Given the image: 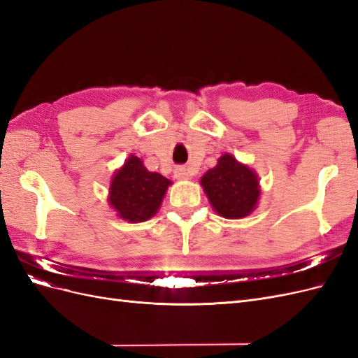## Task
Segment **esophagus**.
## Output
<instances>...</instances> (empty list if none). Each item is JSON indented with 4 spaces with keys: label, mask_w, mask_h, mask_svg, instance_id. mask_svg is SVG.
<instances>
[{
    "label": "esophagus",
    "mask_w": 358,
    "mask_h": 358,
    "mask_svg": "<svg viewBox=\"0 0 358 358\" xmlns=\"http://www.w3.org/2000/svg\"><path fill=\"white\" fill-rule=\"evenodd\" d=\"M175 178H176V179H180V180L188 179V178H189V170L185 169V167H182V166L176 167V169H175Z\"/></svg>",
    "instance_id": "1"
}]
</instances>
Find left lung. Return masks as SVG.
<instances>
[{"mask_svg":"<svg viewBox=\"0 0 358 358\" xmlns=\"http://www.w3.org/2000/svg\"><path fill=\"white\" fill-rule=\"evenodd\" d=\"M201 185L213 209L224 218L239 220L251 213L259 197L255 173L225 154L201 178Z\"/></svg>","mask_w":358,"mask_h":358,"instance_id":"obj_1","label":"left lung"}]
</instances>
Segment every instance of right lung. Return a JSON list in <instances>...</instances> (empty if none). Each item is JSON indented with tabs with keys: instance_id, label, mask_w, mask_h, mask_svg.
Here are the masks:
<instances>
[{
	"instance_id": "add662e5",
	"label": "right lung",
	"mask_w": 358,
	"mask_h": 358,
	"mask_svg": "<svg viewBox=\"0 0 358 358\" xmlns=\"http://www.w3.org/2000/svg\"><path fill=\"white\" fill-rule=\"evenodd\" d=\"M170 183L159 173L149 171L142 159L131 155L115 173L109 201L122 220L142 222L158 212Z\"/></svg>"
}]
</instances>
